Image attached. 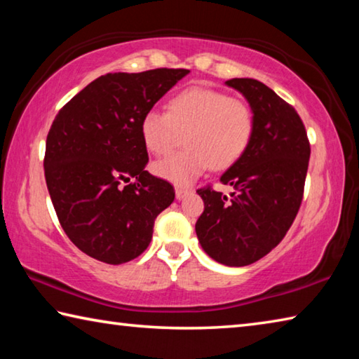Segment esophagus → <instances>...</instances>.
Listing matches in <instances>:
<instances>
[{"label":"esophagus","instance_id":"34e87169","mask_svg":"<svg viewBox=\"0 0 359 359\" xmlns=\"http://www.w3.org/2000/svg\"><path fill=\"white\" fill-rule=\"evenodd\" d=\"M188 193H191L190 188H184V187L175 188V198H177L179 201H180V199H184Z\"/></svg>","mask_w":359,"mask_h":359}]
</instances>
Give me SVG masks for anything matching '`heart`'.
I'll return each instance as SVG.
<instances>
[{
    "instance_id": "heart-1",
    "label": "heart",
    "mask_w": 359,
    "mask_h": 359,
    "mask_svg": "<svg viewBox=\"0 0 359 359\" xmlns=\"http://www.w3.org/2000/svg\"><path fill=\"white\" fill-rule=\"evenodd\" d=\"M154 171L172 184L187 185L212 166L215 171L238 163L253 136V112L244 100L220 90L193 85L166 102V114L149 111L141 120V137L150 154L165 156Z\"/></svg>"
}]
</instances>
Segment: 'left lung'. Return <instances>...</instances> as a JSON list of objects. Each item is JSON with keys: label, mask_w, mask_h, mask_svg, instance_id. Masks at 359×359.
I'll return each mask as SVG.
<instances>
[{"label": "left lung", "mask_w": 359, "mask_h": 359, "mask_svg": "<svg viewBox=\"0 0 359 359\" xmlns=\"http://www.w3.org/2000/svg\"><path fill=\"white\" fill-rule=\"evenodd\" d=\"M253 112L250 145L220 182L234 191L224 196L210 185L199 188L204 212L196 236L204 252L224 266H247L276 248L301 208L311 158L306 126L294 107L255 79H231Z\"/></svg>", "instance_id": "left-lung-1"}]
</instances>
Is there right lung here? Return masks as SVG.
Listing matches in <instances>:
<instances>
[{"label": "right lung", "mask_w": 359, "mask_h": 359, "mask_svg": "<svg viewBox=\"0 0 359 359\" xmlns=\"http://www.w3.org/2000/svg\"><path fill=\"white\" fill-rule=\"evenodd\" d=\"M188 72H109L53 120L46 141L47 188L66 236L88 257L107 264L135 259L150 244L155 218L174 201V187L145 171L141 120Z\"/></svg>", "instance_id": "1"}]
</instances>
